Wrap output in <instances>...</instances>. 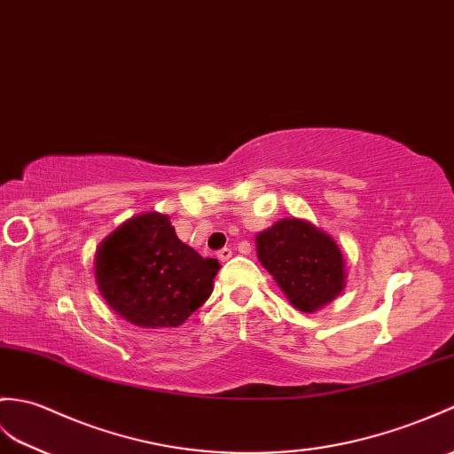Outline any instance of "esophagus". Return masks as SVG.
<instances>
[{
  "label": "esophagus",
  "mask_w": 454,
  "mask_h": 454,
  "mask_svg": "<svg viewBox=\"0 0 454 454\" xmlns=\"http://www.w3.org/2000/svg\"><path fill=\"white\" fill-rule=\"evenodd\" d=\"M231 253H234V251H231L230 247H223V249H220V251L216 253V257L224 262V261H228V259L231 257Z\"/></svg>",
  "instance_id": "1"
}]
</instances>
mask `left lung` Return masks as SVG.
<instances>
[{"label": "left lung", "mask_w": 454, "mask_h": 454, "mask_svg": "<svg viewBox=\"0 0 454 454\" xmlns=\"http://www.w3.org/2000/svg\"><path fill=\"white\" fill-rule=\"evenodd\" d=\"M257 257L294 308L317 311L344 288L346 270L336 241L300 218H282L257 236Z\"/></svg>", "instance_id": "1"}]
</instances>
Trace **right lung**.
Returning <instances> with one entry per match:
<instances>
[{"instance_id": "obj_1", "label": "right lung", "mask_w": 454, "mask_h": 454, "mask_svg": "<svg viewBox=\"0 0 454 454\" xmlns=\"http://www.w3.org/2000/svg\"><path fill=\"white\" fill-rule=\"evenodd\" d=\"M220 265L176 236L170 218H129L102 241L94 259L98 290L125 321L146 329L177 326L208 300Z\"/></svg>"}]
</instances>
